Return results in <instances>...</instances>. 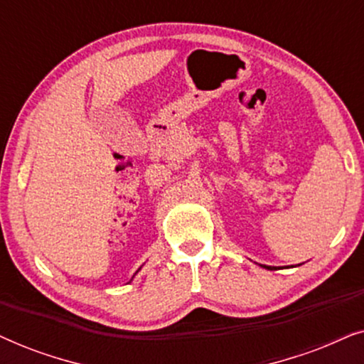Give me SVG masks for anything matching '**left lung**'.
Listing matches in <instances>:
<instances>
[{"instance_id":"1","label":"left lung","mask_w":364,"mask_h":364,"mask_svg":"<svg viewBox=\"0 0 364 364\" xmlns=\"http://www.w3.org/2000/svg\"><path fill=\"white\" fill-rule=\"evenodd\" d=\"M260 267H265V268H267V270H272V267H267V265H260Z\"/></svg>"}]
</instances>
